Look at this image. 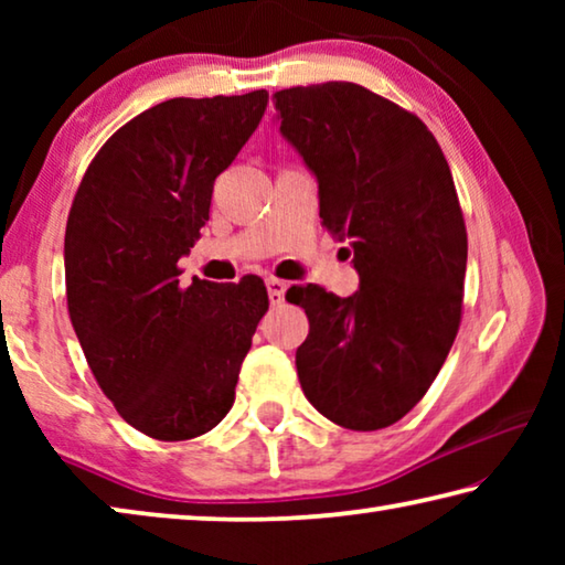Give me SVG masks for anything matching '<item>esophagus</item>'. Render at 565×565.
<instances>
[{
	"label": "esophagus",
	"instance_id": "obj_1",
	"mask_svg": "<svg viewBox=\"0 0 565 565\" xmlns=\"http://www.w3.org/2000/svg\"><path fill=\"white\" fill-rule=\"evenodd\" d=\"M286 289H289V284H286V281H281V279H274V276H269V279H266V291H269V301H271V306H279V303H284Z\"/></svg>",
	"mask_w": 565,
	"mask_h": 565
}]
</instances>
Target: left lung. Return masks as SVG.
Instances as JSON below:
<instances>
[{"label":"left lung","instance_id":"1","mask_svg":"<svg viewBox=\"0 0 565 565\" xmlns=\"http://www.w3.org/2000/svg\"><path fill=\"white\" fill-rule=\"evenodd\" d=\"M271 102L359 274L347 299L313 284L286 291L309 317L296 349L303 396L351 431L386 428L424 398L461 321L468 242L451 169L424 121L359 84Z\"/></svg>","mask_w":565,"mask_h":565}]
</instances>
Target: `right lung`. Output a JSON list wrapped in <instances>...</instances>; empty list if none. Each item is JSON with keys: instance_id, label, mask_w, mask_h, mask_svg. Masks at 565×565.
I'll return each instance as SVG.
<instances>
[{"instance_id": "1", "label": "right lung", "mask_w": 565, "mask_h": 565, "mask_svg": "<svg viewBox=\"0 0 565 565\" xmlns=\"http://www.w3.org/2000/svg\"><path fill=\"white\" fill-rule=\"evenodd\" d=\"M266 102V89L161 102L99 149L74 196L64 234L72 327L104 396L159 441L202 436L228 414L269 309L259 276L184 289L177 266Z\"/></svg>"}]
</instances>
